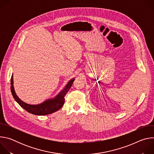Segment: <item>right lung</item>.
Listing matches in <instances>:
<instances>
[{
  "label": "right lung",
  "instance_id": "add662e5",
  "mask_svg": "<svg viewBox=\"0 0 154 154\" xmlns=\"http://www.w3.org/2000/svg\"><path fill=\"white\" fill-rule=\"evenodd\" d=\"M74 81V79H73L69 82L66 86L65 87V88L54 99L48 100L45 102L36 105L27 104L22 101L17 96L14 90L13 75L11 79V91L14 100L27 112L36 115H46L58 111L63 106L64 103V97L70 90Z\"/></svg>",
  "mask_w": 154,
  "mask_h": 154
}]
</instances>
